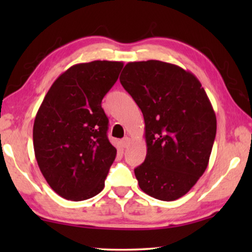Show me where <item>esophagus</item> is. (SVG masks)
<instances>
[{
    "label": "esophagus",
    "instance_id": "obj_1",
    "mask_svg": "<svg viewBox=\"0 0 252 252\" xmlns=\"http://www.w3.org/2000/svg\"><path fill=\"white\" fill-rule=\"evenodd\" d=\"M129 143H130V139L128 136H126V137H124V139L122 140V146L124 147V148H127L129 146Z\"/></svg>",
    "mask_w": 252,
    "mask_h": 252
}]
</instances>
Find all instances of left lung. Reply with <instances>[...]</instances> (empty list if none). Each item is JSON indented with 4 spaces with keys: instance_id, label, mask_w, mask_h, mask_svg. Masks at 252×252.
<instances>
[{
    "instance_id": "obj_1",
    "label": "left lung",
    "mask_w": 252,
    "mask_h": 252,
    "mask_svg": "<svg viewBox=\"0 0 252 252\" xmlns=\"http://www.w3.org/2000/svg\"><path fill=\"white\" fill-rule=\"evenodd\" d=\"M143 113L147 156L134 170L140 188L160 201L187 194L208 167L217 118L201 82L160 61L130 62L119 78Z\"/></svg>"
}]
</instances>
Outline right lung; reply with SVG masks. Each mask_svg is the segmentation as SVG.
<instances>
[{
    "label": "right lung",
    "instance_id": "obj_1",
    "mask_svg": "<svg viewBox=\"0 0 252 252\" xmlns=\"http://www.w3.org/2000/svg\"><path fill=\"white\" fill-rule=\"evenodd\" d=\"M123 66V62L110 61L73 65L55 80L37 110V165L63 198L85 201L104 188L117 150L106 135L109 119L101 103Z\"/></svg>",
    "mask_w": 252,
    "mask_h": 252
}]
</instances>
